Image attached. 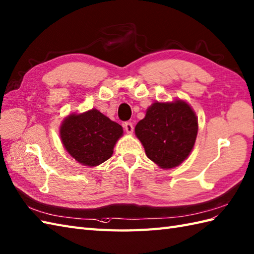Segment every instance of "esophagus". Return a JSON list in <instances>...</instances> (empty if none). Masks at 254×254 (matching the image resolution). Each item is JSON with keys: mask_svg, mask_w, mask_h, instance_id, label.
Wrapping results in <instances>:
<instances>
[{"mask_svg": "<svg viewBox=\"0 0 254 254\" xmlns=\"http://www.w3.org/2000/svg\"><path fill=\"white\" fill-rule=\"evenodd\" d=\"M125 128H126L127 133H128V134L133 133V125L131 122H126L125 123Z\"/></svg>", "mask_w": 254, "mask_h": 254, "instance_id": "1", "label": "esophagus"}]
</instances>
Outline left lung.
<instances>
[{
	"instance_id": "left-lung-1",
	"label": "left lung",
	"mask_w": 254,
	"mask_h": 254,
	"mask_svg": "<svg viewBox=\"0 0 254 254\" xmlns=\"http://www.w3.org/2000/svg\"><path fill=\"white\" fill-rule=\"evenodd\" d=\"M198 133L196 114L184 100L156 102L135 127L146 156L161 169H172L190 156Z\"/></svg>"
}]
</instances>
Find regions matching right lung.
Listing matches in <instances>:
<instances>
[{
    "mask_svg": "<svg viewBox=\"0 0 254 254\" xmlns=\"http://www.w3.org/2000/svg\"><path fill=\"white\" fill-rule=\"evenodd\" d=\"M60 133L64 149L70 156L84 166L96 167L113 156L114 147L122 136L123 128L94 108L64 118Z\"/></svg>",
    "mask_w": 254,
    "mask_h": 254,
    "instance_id": "right-lung-1",
    "label": "right lung"
}]
</instances>
